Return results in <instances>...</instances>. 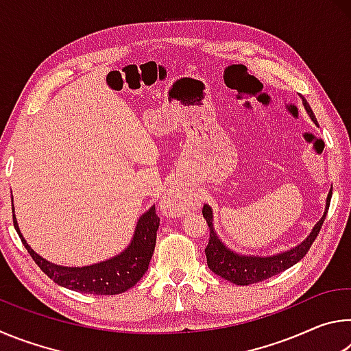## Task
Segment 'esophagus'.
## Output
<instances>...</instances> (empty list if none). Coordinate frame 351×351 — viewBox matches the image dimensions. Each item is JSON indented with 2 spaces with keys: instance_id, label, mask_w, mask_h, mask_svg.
<instances>
[{
  "instance_id": "1",
  "label": "esophagus",
  "mask_w": 351,
  "mask_h": 351,
  "mask_svg": "<svg viewBox=\"0 0 351 351\" xmlns=\"http://www.w3.org/2000/svg\"><path fill=\"white\" fill-rule=\"evenodd\" d=\"M189 204H190L189 195L181 189L171 187L167 192V197L162 199L161 207L165 215L178 217L189 209Z\"/></svg>"
}]
</instances>
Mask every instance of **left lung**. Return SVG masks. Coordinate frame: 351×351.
Returning <instances> with one entry per match:
<instances>
[{
    "mask_svg": "<svg viewBox=\"0 0 351 351\" xmlns=\"http://www.w3.org/2000/svg\"><path fill=\"white\" fill-rule=\"evenodd\" d=\"M302 102H304V106L308 111V114H310L313 121L317 123L316 116H314L311 106L308 105L305 97H302ZM330 201H331V190L328 193V198H326V209H325L324 217L319 219V223L316 226H314L313 232L308 235V239L304 243H300L299 246H295L288 252L272 255V257H265V258L243 257V255L229 251V249L218 240L217 234L213 232L212 209L207 204H204L203 217L206 219L207 226H209V243H207V246L204 249L207 266H209L210 271L215 272L217 276L223 277L226 280L232 282L235 285H240V287L263 282L266 278L277 276L278 272L288 269L293 265H295L297 261H300L305 257L306 252L310 251L311 245L314 243V240L317 239L320 228H322V224L325 221L326 212H328V207H330Z\"/></svg>",
    "mask_w": 351,
    "mask_h": 351,
    "instance_id": "left-lung-1",
    "label": "left lung"
}]
</instances>
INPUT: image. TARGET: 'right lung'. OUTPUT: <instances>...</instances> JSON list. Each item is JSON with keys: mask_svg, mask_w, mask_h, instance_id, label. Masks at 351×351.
Masks as SVG:
<instances>
[{"mask_svg": "<svg viewBox=\"0 0 351 351\" xmlns=\"http://www.w3.org/2000/svg\"><path fill=\"white\" fill-rule=\"evenodd\" d=\"M12 212H14V209H12ZM12 217H14V226L20 235L21 243L47 277L64 288L77 291V293L97 295H114L125 293L127 289L133 288L141 280L148 269V265H150L159 228L156 209L152 207L139 218L134 239L132 245L127 247V251L116 255L114 258L97 265L83 266V268H66V266L49 263V261L41 258L38 254H35L20 234L15 215Z\"/></svg>", "mask_w": 351, "mask_h": 351, "instance_id": "1", "label": "right lung"}]
</instances>
